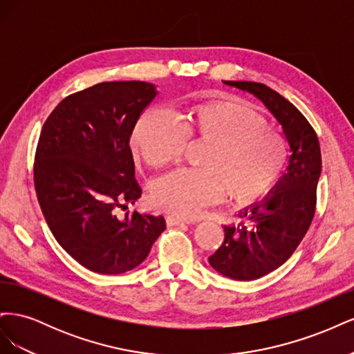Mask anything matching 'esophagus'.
<instances>
[{
    "mask_svg": "<svg viewBox=\"0 0 354 354\" xmlns=\"http://www.w3.org/2000/svg\"><path fill=\"white\" fill-rule=\"evenodd\" d=\"M192 223H195V221L190 220V218H183V217H178V216H173V214H171V216H167V224H168V226H178V224H192Z\"/></svg>",
    "mask_w": 354,
    "mask_h": 354,
    "instance_id": "esophagus-1",
    "label": "esophagus"
}]
</instances>
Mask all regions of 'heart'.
<instances>
[{
  "instance_id": "1",
  "label": "heart",
  "mask_w": 354,
  "mask_h": 354,
  "mask_svg": "<svg viewBox=\"0 0 354 354\" xmlns=\"http://www.w3.org/2000/svg\"><path fill=\"white\" fill-rule=\"evenodd\" d=\"M185 137L205 142L198 169L181 168L156 180L158 205L194 216L220 194L245 205L264 196L286 164L283 138L252 104L234 97L190 104L171 115L151 109L137 121L131 145L149 165L162 167L178 155Z\"/></svg>"
}]
</instances>
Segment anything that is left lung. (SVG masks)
<instances>
[{
  "instance_id": "8db88e82",
  "label": "left lung",
  "mask_w": 354,
  "mask_h": 354,
  "mask_svg": "<svg viewBox=\"0 0 354 354\" xmlns=\"http://www.w3.org/2000/svg\"><path fill=\"white\" fill-rule=\"evenodd\" d=\"M223 82L255 95L282 125L291 149L286 173L263 201L238 214L239 224L224 226V242L208 259L223 276L254 281L281 267L303 241L315 216L322 156L313 127L279 93L260 82Z\"/></svg>"
}]
</instances>
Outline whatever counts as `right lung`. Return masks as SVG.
<instances>
[{"label": "right lung", "instance_id": "obj_1", "mask_svg": "<svg viewBox=\"0 0 354 354\" xmlns=\"http://www.w3.org/2000/svg\"><path fill=\"white\" fill-rule=\"evenodd\" d=\"M156 87L100 82L63 99L37 146L34 183L48 227L85 269L120 274L142 264L165 230L162 216L120 214L142 196L130 137Z\"/></svg>", "mask_w": 354, "mask_h": 354}]
</instances>
